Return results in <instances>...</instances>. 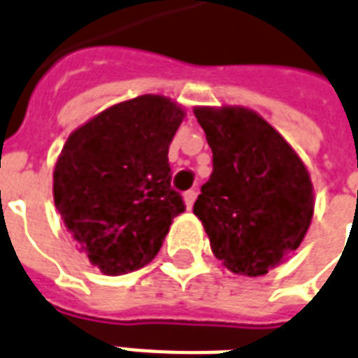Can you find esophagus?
I'll return each mask as SVG.
<instances>
[{
    "instance_id": "esophagus-1",
    "label": "esophagus",
    "mask_w": 358,
    "mask_h": 358,
    "mask_svg": "<svg viewBox=\"0 0 358 358\" xmlns=\"http://www.w3.org/2000/svg\"><path fill=\"white\" fill-rule=\"evenodd\" d=\"M196 196H198L196 190H187V192H185V205H187V209H192L194 201H196Z\"/></svg>"
}]
</instances>
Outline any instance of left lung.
Instances as JSON below:
<instances>
[{"label":"left lung","instance_id":"left-lung-1","mask_svg":"<svg viewBox=\"0 0 358 358\" xmlns=\"http://www.w3.org/2000/svg\"><path fill=\"white\" fill-rule=\"evenodd\" d=\"M213 173L194 203L215 256L245 276L297 250L314 213L312 181L289 143L245 108H196Z\"/></svg>","mask_w":358,"mask_h":358}]
</instances>
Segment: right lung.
I'll use <instances>...</instances> for the list:
<instances>
[{
    "mask_svg": "<svg viewBox=\"0 0 358 358\" xmlns=\"http://www.w3.org/2000/svg\"><path fill=\"white\" fill-rule=\"evenodd\" d=\"M182 117L170 99L141 95L69 136L54 170L55 207L80 252L104 274L148 265L187 209L168 162Z\"/></svg>",
    "mask_w": 358,
    "mask_h": 358,
    "instance_id": "add662e5",
    "label": "right lung"
}]
</instances>
